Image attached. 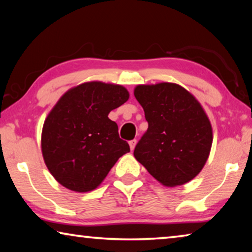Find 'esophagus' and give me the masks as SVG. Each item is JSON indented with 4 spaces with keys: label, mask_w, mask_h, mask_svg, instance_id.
Returning <instances> with one entry per match:
<instances>
[{
    "label": "esophagus",
    "mask_w": 252,
    "mask_h": 252,
    "mask_svg": "<svg viewBox=\"0 0 252 252\" xmlns=\"http://www.w3.org/2000/svg\"><path fill=\"white\" fill-rule=\"evenodd\" d=\"M135 144H136V140H135V139H133V140H131V141H129V146H130L131 151H133V150H134Z\"/></svg>",
    "instance_id": "1"
}]
</instances>
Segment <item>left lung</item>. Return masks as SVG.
I'll list each match as a JSON object with an SVG mask.
<instances>
[{
  "label": "left lung",
  "mask_w": 252,
  "mask_h": 252,
  "mask_svg": "<svg viewBox=\"0 0 252 252\" xmlns=\"http://www.w3.org/2000/svg\"><path fill=\"white\" fill-rule=\"evenodd\" d=\"M134 96L149 125L135 146V159L165 187L192 180L206 163L212 144L211 125L202 106L174 83L138 85Z\"/></svg>",
  "instance_id": "1"
}]
</instances>
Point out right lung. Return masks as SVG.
<instances>
[{
    "label": "right lung",
    "instance_id": "obj_1",
    "mask_svg": "<svg viewBox=\"0 0 252 252\" xmlns=\"http://www.w3.org/2000/svg\"><path fill=\"white\" fill-rule=\"evenodd\" d=\"M127 99L122 85L88 82L58 101L45 119L41 146L46 167L63 187L76 192L95 189L130 151L118 125L108 118Z\"/></svg>",
    "mask_w": 252,
    "mask_h": 252
}]
</instances>
